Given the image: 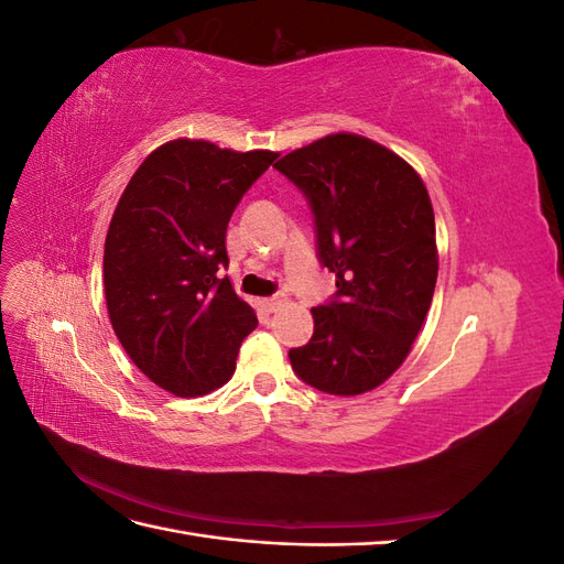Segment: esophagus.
Here are the masks:
<instances>
[{
	"label": "esophagus",
	"instance_id": "1",
	"mask_svg": "<svg viewBox=\"0 0 564 564\" xmlns=\"http://www.w3.org/2000/svg\"><path fill=\"white\" fill-rule=\"evenodd\" d=\"M282 301H284V296H272V299H265L263 301V305H265V311H270V313H275L280 305H282Z\"/></svg>",
	"mask_w": 564,
	"mask_h": 564
}]
</instances>
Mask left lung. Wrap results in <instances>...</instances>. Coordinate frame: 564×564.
Listing matches in <instances>:
<instances>
[{"mask_svg": "<svg viewBox=\"0 0 564 564\" xmlns=\"http://www.w3.org/2000/svg\"><path fill=\"white\" fill-rule=\"evenodd\" d=\"M308 197L336 301L313 308L315 332L289 350L299 377L329 395H362L406 360L437 282L435 214L416 169L386 145L338 131L278 164Z\"/></svg>", "mask_w": 564, "mask_h": 564, "instance_id": "obj_1", "label": "left lung"}]
</instances>
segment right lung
<instances>
[{"mask_svg": "<svg viewBox=\"0 0 564 564\" xmlns=\"http://www.w3.org/2000/svg\"><path fill=\"white\" fill-rule=\"evenodd\" d=\"M278 158L202 139L152 150L119 197L106 235L112 329L145 377L176 398L226 386L259 319L228 278V220Z\"/></svg>", "mask_w": 564, "mask_h": 564, "instance_id": "1", "label": "right lung"}]
</instances>
